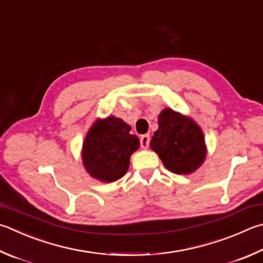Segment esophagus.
I'll return each mask as SVG.
<instances>
[{"instance_id": "esophagus-1", "label": "esophagus", "mask_w": 263, "mask_h": 263, "mask_svg": "<svg viewBox=\"0 0 263 263\" xmlns=\"http://www.w3.org/2000/svg\"><path fill=\"white\" fill-rule=\"evenodd\" d=\"M149 141H151V136L149 135H144L140 137V145H141V148H144V149H146V148L148 147V145H149Z\"/></svg>"}]
</instances>
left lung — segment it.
Instances as JSON below:
<instances>
[{"instance_id":"1","label":"left lung","mask_w":263,"mask_h":263,"mask_svg":"<svg viewBox=\"0 0 263 263\" xmlns=\"http://www.w3.org/2000/svg\"><path fill=\"white\" fill-rule=\"evenodd\" d=\"M159 128L151 140V148L166 169L189 175L203 163L207 155L204 136L192 118L165 108L157 117Z\"/></svg>"}]
</instances>
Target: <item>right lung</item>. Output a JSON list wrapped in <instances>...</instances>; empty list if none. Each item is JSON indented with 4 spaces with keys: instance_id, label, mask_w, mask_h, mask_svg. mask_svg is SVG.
Returning <instances> with one entry per match:
<instances>
[{
    "instance_id": "right-lung-1",
    "label": "right lung",
    "mask_w": 263,
    "mask_h": 263,
    "mask_svg": "<svg viewBox=\"0 0 263 263\" xmlns=\"http://www.w3.org/2000/svg\"><path fill=\"white\" fill-rule=\"evenodd\" d=\"M131 126L121 118L98 119L85 137L82 159L93 178L111 183L122 178L130 165V157L140 141L131 135Z\"/></svg>"
}]
</instances>
